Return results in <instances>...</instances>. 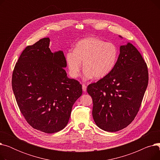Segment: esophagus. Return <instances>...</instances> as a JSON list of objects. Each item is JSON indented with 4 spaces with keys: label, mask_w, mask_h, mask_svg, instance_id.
<instances>
[{
    "label": "esophagus",
    "mask_w": 160,
    "mask_h": 160,
    "mask_svg": "<svg viewBox=\"0 0 160 160\" xmlns=\"http://www.w3.org/2000/svg\"><path fill=\"white\" fill-rule=\"evenodd\" d=\"M86 89H87V86L85 84H83L82 85V90H83V92H86Z\"/></svg>",
    "instance_id": "34e87169"
}]
</instances>
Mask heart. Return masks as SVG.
Segmentation results:
<instances>
[{
  "mask_svg": "<svg viewBox=\"0 0 160 160\" xmlns=\"http://www.w3.org/2000/svg\"><path fill=\"white\" fill-rule=\"evenodd\" d=\"M119 50L110 42L95 37H89L78 41L74 51L66 54V62L69 74L78 77L82 69V62L84 68V77L89 79H101L110 74L118 60Z\"/></svg>",
  "mask_w": 160,
  "mask_h": 160,
  "instance_id": "1",
  "label": "heart"
}]
</instances>
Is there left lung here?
Listing matches in <instances>:
<instances>
[{"mask_svg": "<svg viewBox=\"0 0 160 160\" xmlns=\"http://www.w3.org/2000/svg\"><path fill=\"white\" fill-rule=\"evenodd\" d=\"M148 82L147 65L138 49L130 43L121 45L112 71L87 88L97 127L113 132L128 126L139 112Z\"/></svg>", "mask_w": 160, "mask_h": 160, "instance_id": "1", "label": "left lung"}]
</instances>
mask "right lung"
<instances>
[{"label":"right lung","instance_id":"1","mask_svg":"<svg viewBox=\"0 0 160 160\" xmlns=\"http://www.w3.org/2000/svg\"><path fill=\"white\" fill-rule=\"evenodd\" d=\"M45 38L25 48L12 74V89L19 110L32 127L47 133L63 129L82 85L67 77L62 50L52 52Z\"/></svg>","mask_w":160,"mask_h":160}]
</instances>
